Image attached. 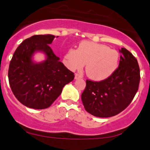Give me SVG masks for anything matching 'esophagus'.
<instances>
[{
	"label": "esophagus",
	"mask_w": 150,
	"mask_h": 150,
	"mask_svg": "<svg viewBox=\"0 0 150 150\" xmlns=\"http://www.w3.org/2000/svg\"><path fill=\"white\" fill-rule=\"evenodd\" d=\"M81 78H83V76H82L81 75H80V74H75V80H79V79H81Z\"/></svg>",
	"instance_id": "1"
}]
</instances>
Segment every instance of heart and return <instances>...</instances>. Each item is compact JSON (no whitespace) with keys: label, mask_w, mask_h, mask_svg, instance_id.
Instances as JSON below:
<instances>
[{"label":"heart","mask_w":150,"mask_h":150,"mask_svg":"<svg viewBox=\"0 0 150 150\" xmlns=\"http://www.w3.org/2000/svg\"><path fill=\"white\" fill-rule=\"evenodd\" d=\"M119 52L107 45L83 41L78 50L69 49L64 57V63L70 70H81L86 64V75L91 80L102 81L116 70L119 63Z\"/></svg>","instance_id":"obj_1"}]
</instances>
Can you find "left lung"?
I'll use <instances>...</instances> for the list:
<instances>
[{"instance_id":"1","label":"left lung","mask_w":150,"mask_h":150,"mask_svg":"<svg viewBox=\"0 0 150 150\" xmlns=\"http://www.w3.org/2000/svg\"><path fill=\"white\" fill-rule=\"evenodd\" d=\"M121 53L119 67L107 79L100 82L86 80L81 95L86 111L96 117L117 115L130 104L138 91L139 67L136 58L127 49Z\"/></svg>"}]
</instances>
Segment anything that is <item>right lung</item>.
I'll list each match as a JSON object with an SVG mask.
<instances>
[{"mask_svg": "<svg viewBox=\"0 0 150 150\" xmlns=\"http://www.w3.org/2000/svg\"><path fill=\"white\" fill-rule=\"evenodd\" d=\"M54 37L44 34L25 39L17 47L11 60V88L18 101L29 108L45 109L50 107L60 95L64 86L75 77L50 47ZM38 52L45 55L43 61L36 62L33 59Z\"/></svg>", "mask_w": 150, "mask_h": 150, "instance_id": "1", "label": "right lung"}]
</instances>
